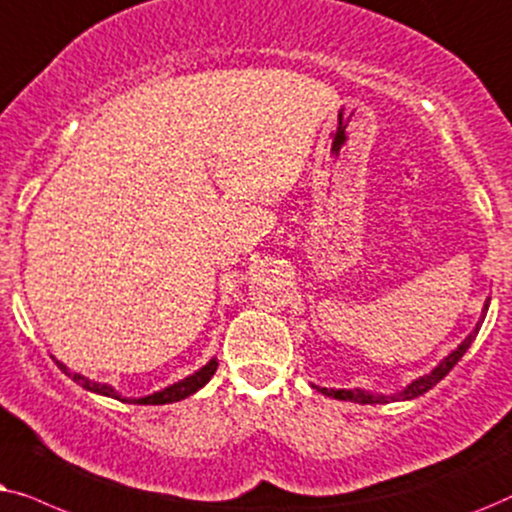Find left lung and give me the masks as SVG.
<instances>
[{
	"instance_id": "8db88e82",
	"label": "left lung",
	"mask_w": 512,
	"mask_h": 512,
	"mask_svg": "<svg viewBox=\"0 0 512 512\" xmlns=\"http://www.w3.org/2000/svg\"><path fill=\"white\" fill-rule=\"evenodd\" d=\"M487 309H489V297L485 302V309H482V318L478 320V325H475V330L470 332V335L463 339V342L456 346V349L449 353L447 358L440 360L438 367H433L431 372L424 374V377L414 379L412 384H407L403 391L400 393H393V395H381V393H370V391H363V388H323V386H313L318 388L320 393L327 395V398H337V400H351V403H360V405H384V403H391V400H412V398H419V395H424L426 391H431V388L438 384L440 379H445L449 370L459 363L463 358V353L470 349V344L475 342V337H478L480 327H482V320L487 316Z\"/></svg>"
}]
</instances>
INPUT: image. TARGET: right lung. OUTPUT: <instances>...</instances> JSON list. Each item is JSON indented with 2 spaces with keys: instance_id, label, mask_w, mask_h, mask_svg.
Instances as JSON below:
<instances>
[{
  "instance_id": "right-lung-1",
  "label": "right lung",
  "mask_w": 512,
  "mask_h": 512,
  "mask_svg": "<svg viewBox=\"0 0 512 512\" xmlns=\"http://www.w3.org/2000/svg\"><path fill=\"white\" fill-rule=\"evenodd\" d=\"M56 363H58L60 370L67 374V377H70L72 381H77L79 386H84L86 391L98 393V395H107V398L121 400V403H135V405H166V403H177V400H185L187 395H192V393L199 391V388L206 386L210 377H213L215 370H217V358H213L210 363L203 365L201 370H196L194 374H189V377L175 381V384L161 388V391H156L152 395H145V398H121V393L114 391V388L109 384H98V381H91L88 377H84V374L70 372V367L60 363V360H56Z\"/></svg>"
}]
</instances>
